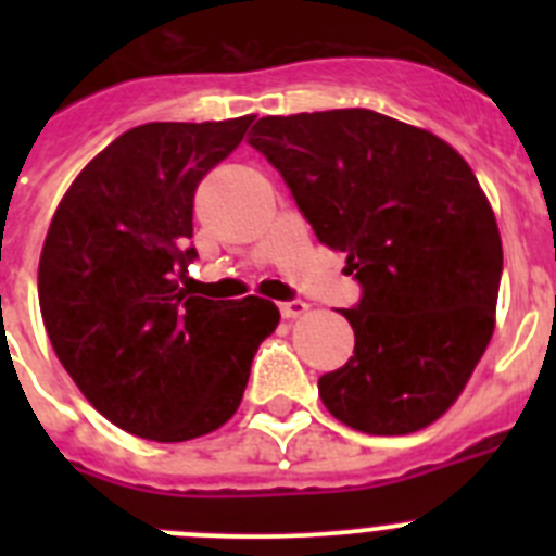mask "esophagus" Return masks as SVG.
Segmentation results:
<instances>
[{
    "label": "esophagus",
    "mask_w": 556,
    "mask_h": 556,
    "mask_svg": "<svg viewBox=\"0 0 556 556\" xmlns=\"http://www.w3.org/2000/svg\"><path fill=\"white\" fill-rule=\"evenodd\" d=\"M308 312V303L301 301V298H292V301L281 303L283 317H301V314Z\"/></svg>",
    "instance_id": "34e87169"
}]
</instances>
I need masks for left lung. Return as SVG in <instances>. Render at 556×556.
<instances>
[{
  "label": "left lung",
  "instance_id": "obj_1",
  "mask_svg": "<svg viewBox=\"0 0 556 556\" xmlns=\"http://www.w3.org/2000/svg\"><path fill=\"white\" fill-rule=\"evenodd\" d=\"M250 147L362 287L342 308L353 356L317 381L326 409L365 434L434 424L493 337L504 269L470 166L434 132L367 108L264 116Z\"/></svg>",
  "mask_w": 556,
  "mask_h": 556
}]
</instances>
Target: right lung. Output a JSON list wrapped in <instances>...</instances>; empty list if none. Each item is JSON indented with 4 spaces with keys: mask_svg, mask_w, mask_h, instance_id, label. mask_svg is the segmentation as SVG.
<instances>
[{
    "mask_svg": "<svg viewBox=\"0 0 556 556\" xmlns=\"http://www.w3.org/2000/svg\"><path fill=\"white\" fill-rule=\"evenodd\" d=\"M250 122L122 132L49 225L38 264L49 342L91 406L144 440L184 443L230 420L255 351L281 320L255 294L208 301L189 289L194 191Z\"/></svg>",
    "mask_w": 556,
    "mask_h": 556,
    "instance_id": "add662e5",
    "label": "right lung"
}]
</instances>
